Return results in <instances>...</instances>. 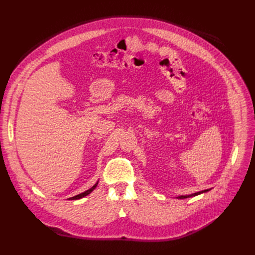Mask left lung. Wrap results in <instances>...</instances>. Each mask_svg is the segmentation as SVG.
<instances>
[{"label": "left lung", "instance_id": "obj_1", "mask_svg": "<svg viewBox=\"0 0 255 255\" xmlns=\"http://www.w3.org/2000/svg\"><path fill=\"white\" fill-rule=\"evenodd\" d=\"M211 189H208V190H203V191H200V192H197V193H193V194H190V195H180V196H177L176 198L178 199H185V198H189V197H193V196H197L199 195V194H202V193H205L210 191Z\"/></svg>", "mask_w": 255, "mask_h": 255}]
</instances>
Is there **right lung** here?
Segmentation results:
<instances>
[{"label":"right lung","mask_w":255,"mask_h":255,"mask_svg":"<svg viewBox=\"0 0 255 255\" xmlns=\"http://www.w3.org/2000/svg\"><path fill=\"white\" fill-rule=\"evenodd\" d=\"M98 184H99V181H98V183H96L93 187H91L89 190L85 191V192H83V193L79 194V195H76V196H74V197H70V198H68V199H69V200H77V199H81V198H83V197H85V196H87L88 194H90V193L96 188V186H98Z\"/></svg>","instance_id":"1"}]
</instances>
